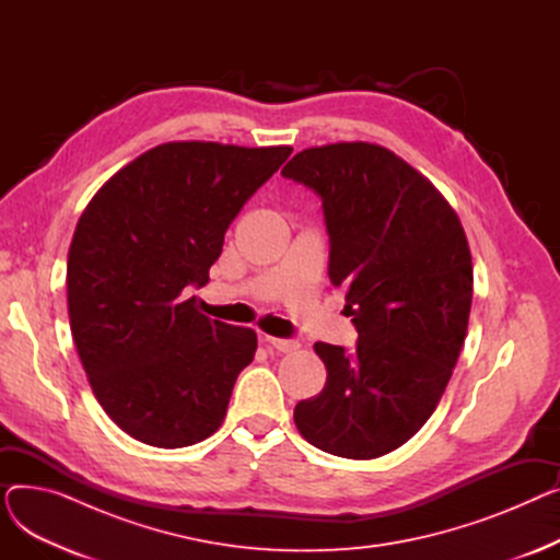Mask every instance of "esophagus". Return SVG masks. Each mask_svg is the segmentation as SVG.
Masks as SVG:
<instances>
[{
	"mask_svg": "<svg viewBox=\"0 0 560 560\" xmlns=\"http://www.w3.org/2000/svg\"><path fill=\"white\" fill-rule=\"evenodd\" d=\"M268 342H270L277 351H283V354H288V351L300 349V342H298V340H290V338H268Z\"/></svg>",
	"mask_w": 560,
	"mask_h": 560,
	"instance_id": "esophagus-1",
	"label": "esophagus"
}]
</instances>
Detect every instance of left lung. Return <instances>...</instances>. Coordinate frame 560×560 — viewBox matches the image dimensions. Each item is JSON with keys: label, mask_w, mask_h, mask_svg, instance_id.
Here are the masks:
<instances>
[{"label": "left lung", "mask_w": 560, "mask_h": 560, "mask_svg": "<svg viewBox=\"0 0 560 560\" xmlns=\"http://www.w3.org/2000/svg\"><path fill=\"white\" fill-rule=\"evenodd\" d=\"M322 199L329 279L345 290L354 351L315 342L319 395L295 406L300 433L342 458H378L431 418L458 361L472 306V256L447 199L397 154L336 142L281 170Z\"/></svg>", "instance_id": "8db88e82"}]
</instances>
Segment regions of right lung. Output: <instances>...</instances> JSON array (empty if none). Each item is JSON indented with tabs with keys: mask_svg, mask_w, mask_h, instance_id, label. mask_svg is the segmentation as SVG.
Returning a JSON list of instances; mask_svg holds the SVG:
<instances>
[{
	"mask_svg": "<svg viewBox=\"0 0 560 560\" xmlns=\"http://www.w3.org/2000/svg\"><path fill=\"white\" fill-rule=\"evenodd\" d=\"M292 147L165 142L115 172L68 254V313L106 416L144 445L213 435L256 334L195 308L224 233Z\"/></svg>",
	"mask_w": 560,
	"mask_h": 560,
	"instance_id": "1",
	"label": "right lung"
}]
</instances>
